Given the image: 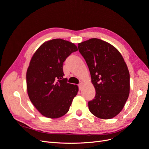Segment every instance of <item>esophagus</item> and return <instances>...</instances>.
<instances>
[{
  "mask_svg": "<svg viewBox=\"0 0 149 149\" xmlns=\"http://www.w3.org/2000/svg\"><path fill=\"white\" fill-rule=\"evenodd\" d=\"M78 86H79V90H81V89H82V88H83V84H82V83H80V84L78 85Z\"/></svg>",
  "mask_w": 149,
  "mask_h": 149,
  "instance_id": "34e87169",
  "label": "esophagus"
}]
</instances>
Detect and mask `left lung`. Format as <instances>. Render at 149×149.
Listing matches in <instances>:
<instances>
[{"label":"left lung","mask_w":149,"mask_h":149,"mask_svg":"<svg viewBox=\"0 0 149 149\" xmlns=\"http://www.w3.org/2000/svg\"><path fill=\"white\" fill-rule=\"evenodd\" d=\"M86 62L96 96L88 102L90 112L98 118L109 119L123 110L130 92L128 68L118 49L98 38L78 45Z\"/></svg>","instance_id":"8db88e82"}]
</instances>
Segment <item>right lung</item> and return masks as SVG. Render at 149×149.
<instances>
[{"label": "right lung", "mask_w": 149, "mask_h": 149, "mask_svg": "<svg viewBox=\"0 0 149 149\" xmlns=\"http://www.w3.org/2000/svg\"><path fill=\"white\" fill-rule=\"evenodd\" d=\"M78 48L61 38L44 42L31 58L26 71V89L30 100L40 114L48 118H59L70 109L77 95V85L63 78V64Z\"/></svg>", "instance_id": "1"}]
</instances>
